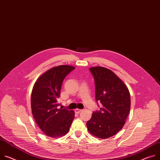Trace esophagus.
I'll return each instance as SVG.
<instances>
[{
	"instance_id": "1",
	"label": "esophagus",
	"mask_w": 160,
	"mask_h": 160,
	"mask_svg": "<svg viewBox=\"0 0 160 160\" xmlns=\"http://www.w3.org/2000/svg\"><path fill=\"white\" fill-rule=\"evenodd\" d=\"M82 110H81V109L76 108V109L75 110V113H80V112H82Z\"/></svg>"
}]
</instances>
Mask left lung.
I'll return each instance as SVG.
<instances>
[{
  "instance_id": "8db88e82",
  "label": "left lung",
  "mask_w": 160,
  "mask_h": 160,
  "mask_svg": "<svg viewBox=\"0 0 160 160\" xmlns=\"http://www.w3.org/2000/svg\"><path fill=\"white\" fill-rule=\"evenodd\" d=\"M89 70L94 78L96 100L101 103V108L93 112L87 127L96 137L108 138L118 133L125 124L131 106L129 92L111 70L100 66Z\"/></svg>"
}]
</instances>
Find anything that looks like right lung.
I'll return each mask as SVG.
<instances>
[{"mask_svg": "<svg viewBox=\"0 0 160 160\" xmlns=\"http://www.w3.org/2000/svg\"><path fill=\"white\" fill-rule=\"evenodd\" d=\"M75 67L61 65L43 73L34 85L31 94V109L36 122L50 137L65 135L75 118V112L58 108L62 82Z\"/></svg>", "mask_w": 160, "mask_h": 160, "instance_id": "add662e5", "label": "right lung"}]
</instances>
